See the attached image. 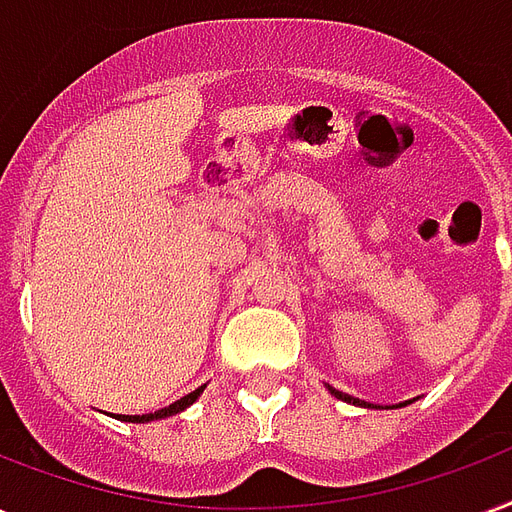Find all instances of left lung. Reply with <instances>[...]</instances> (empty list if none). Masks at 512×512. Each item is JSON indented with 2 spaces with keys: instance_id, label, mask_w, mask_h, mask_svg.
<instances>
[{
  "instance_id": "1",
  "label": "left lung",
  "mask_w": 512,
  "mask_h": 512,
  "mask_svg": "<svg viewBox=\"0 0 512 512\" xmlns=\"http://www.w3.org/2000/svg\"><path fill=\"white\" fill-rule=\"evenodd\" d=\"M327 389H330V395H335L338 400H343V403L362 405V408H373V405L365 403V400H360V397H351V395H346V392H338V389H333V386H327ZM400 408H403V405H400Z\"/></svg>"
}]
</instances>
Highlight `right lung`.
<instances>
[{"label":"right lung","instance_id":"add662e5","mask_svg":"<svg viewBox=\"0 0 512 512\" xmlns=\"http://www.w3.org/2000/svg\"><path fill=\"white\" fill-rule=\"evenodd\" d=\"M201 392H204V386H198V389H195V392H190V395L179 397L177 403H171L169 408H161V411H155V413H142V416H120V413H117L115 419H120V421H134V424H144V421H158V419H166V416H174V413L185 411L187 405H193L195 400H198V397H201Z\"/></svg>","mask_w":512,"mask_h":512}]
</instances>
